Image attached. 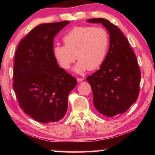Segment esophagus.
Segmentation results:
<instances>
[{
  "instance_id": "obj_1",
  "label": "esophagus",
  "mask_w": 155,
  "mask_h": 155,
  "mask_svg": "<svg viewBox=\"0 0 155 155\" xmlns=\"http://www.w3.org/2000/svg\"><path fill=\"white\" fill-rule=\"evenodd\" d=\"M77 82L78 83H81V82H82V81L84 80V78H77Z\"/></svg>"
}]
</instances>
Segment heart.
Segmentation results:
<instances>
[{
  "label": "heart",
  "instance_id": "b5f03b06",
  "mask_svg": "<svg viewBox=\"0 0 155 155\" xmlns=\"http://www.w3.org/2000/svg\"><path fill=\"white\" fill-rule=\"evenodd\" d=\"M65 45L56 44L52 48L54 59L64 69L70 68L76 59L74 68L77 73L97 69L105 59L110 38L103 27L78 26L70 29L63 38Z\"/></svg>",
  "mask_w": 155,
  "mask_h": 155
}]
</instances>
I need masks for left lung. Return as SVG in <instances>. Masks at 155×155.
I'll use <instances>...</instances> for the list:
<instances>
[{"label":"left lung","instance_id":"obj_1","mask_svg":"<svg viewBox=\"0 0 155 155\" xmlns=\"http://www.w3.org/2000/svg\"><path fill=\"white\" fill-rule=\"evenodd\" d=\"M101 23L109 33L110 43L100 69L87 77L97 111L107 117L124 113L137 101L141 72L137 58L121 30L104 18H91Z\"/></svg>","mask_w":155,"mask_h":155}]
</instances>
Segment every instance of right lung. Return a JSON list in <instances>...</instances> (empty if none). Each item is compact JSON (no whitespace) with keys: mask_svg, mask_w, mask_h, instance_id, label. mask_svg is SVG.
Masks as SVG:
<instances>
[{"mask_svg":"<svg viewBox=\"0 0 155 155\" xmlns=\"http://www.w3.org/2000/svg\"><path fill=\"white\" fill-rule=\"evenodd\" d=\"M69 21L37 26L18 44L13 88L20 108L35 121L58 122L68 109V96L77 80L57 64L54 38Z\"/></svg>","mask_w":155,"mask_h":155,"instance_id":"obj_1","label":"right lung"}]
</instances>
